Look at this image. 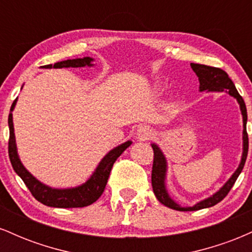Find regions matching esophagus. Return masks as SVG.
<instances>
[{"mask_svg":"<svg viewBox=\"0 0 252 252\" xmlns=\"http://www.w3.org/2000/svg\"><path fill=\"white\" fill-rule=\"evenodd\" d=\"M153 134V129L150 128L149 126H142L137 129V138L140 141H147L152 137Z\"/></svg>","mask_w":252,"mask_h":252,"instance_id":"obj_1","label":"esophagus"}]
</instances>
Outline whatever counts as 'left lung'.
I'll use <instances>...</instances> for the list:
<instances>
[{
	"label": "left lung",
	"mask_w": 252,
	"mask_h": 252,
	"mask_svg": "<svg viewBox=\"0 0 252 252\" xmlns=\"http://www.w3.org/2000/svg\"><path fill=\"white\" fill-rule=\"evenodd\" d=\"M190 67L195 72V74L199 78V83H200V91H226L228 94L233 96L238 100L239 106H241L242 115H243V155L242 161L239 163V167L233 173V175L228 179V181L224 186L221 187L218 192L215 193L210 198L205 199L198 204H195L193 207H181L180 205L176 204L172 198L168 195L166 189V185H164V179H166V170H167V163L164 155L162 154L160 148L156 144L153 143L152 148L154 150V162H153V170H152V186L154 194L158 200L163 204L164 206L169 207L172 210L176 211H198L201 209H207V207H212L215 205L220 202L222 199L228 194L232 186L238 178L241 172L244 168L245 161H247L248 150H249V137L247 132V121H248V114H247V106H245L244 99H243L241 94L237 91L235 84L227 76L225 71L221 68L212 67V66L201 65V63H190Z\"/></svg>",
	"instance_id": "1"
}]
</instances>
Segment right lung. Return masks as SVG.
Returning a JSON list of instances; mask_svg holds the SVG:
<instances>
[{
	"mask_svg": "<svg viewBox=\"0 0 252 252\" xmlns=\"http://www.w3.org/2000/svg\"><path fill=\"white\" fill-rule=\"evenodd\" d=\"M92 58L85 57L83 59H68L63 62L56 63L54 65H46V68H63V67H84V66H92ZM16 100L11 104L10 111L15 108ZM8 124H9V142H8V153H9V158L11 166L16 174L20 176L25 182L26 186L31 190L32 195L40 201L41 204L50 207H59V209H73V207H85L89 205L94 204V201L103 194L104 189L108 182L110 172H111L112 166L115 161L120 155L131 144V141L124 142L121 146L116 147L115 149L104 156V158L98 164L97 169L94 170V174L82 186H78L76 189H57L52 187L46 186L36 180L33 175L25 168L24 164L20 161L19 155H17L16 144H15V135H14V126H13V114H9L8 117Z\"/></svg>",
	"mask_w": 252,
	"mask_h": 252,
	"instance_id": "add662e5",
	"label": "right lung"
}]
</instances>
